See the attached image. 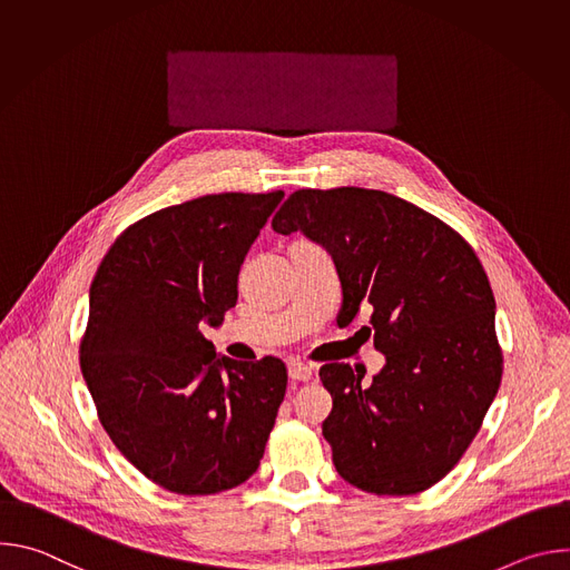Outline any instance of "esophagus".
Instances as JSON below:
<instances>
[{
  "label": "esophagus",
  "mask_w": 570,
  "mask_h": 570,
  "mask_svg": "<svg viewBox=\"0 0 570 570\" xmlns=\"http://www.w3.org/2000/svg\"><path fill=\"white\" fill-rule=\"evenodd\" d=\"M288 376L293 381H311L313 379V370L306 363L293 361V363H288Z\"/></svg>",
  "instance_id": "34e87169"
}]
</instances>
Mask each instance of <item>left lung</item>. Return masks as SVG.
<instances>
[{
    "label": "left lung",
    "mask_w": 570,
    "mask_h": 570,
    "mask_svg": "<svg viewBox=\"0 0 570 570\" xmlns=\"http://www.w3.org/2000/svg\"><path fill=\"white\" fill-rule=\"evenodd\" d=\"M336 262L338 324L370 311L385 367L363 385L347 363L320 367L334 399L322 435L336 471L376 497L431 490L464 455L499 392L494 293L469 240L438 216L361 187L297 189L273 218Z\"/></svg>",
    "instance_id": "obj_1"
}]
</instances>
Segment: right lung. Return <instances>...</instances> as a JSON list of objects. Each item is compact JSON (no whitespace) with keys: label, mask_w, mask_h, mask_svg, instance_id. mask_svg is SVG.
Listing matches in <instances>:
<instances>
[{"label":"right lung","mask_w":570,"mask_h":570,"mask_svg":"<svg viewBox=\"0 0 570 570\" xmlns=\"http://www.w3.org/2000/svg\"><path fill=\"white\" fill-rule=\"evenodd\" d=\"M282 198L227 191L157 209L97 268L80 370L112 444L167 492H227L264 458L286 365L216 358L200 322L236 304L243 257Z\"/></svg>","instance_id":"1"}]
</instances>
